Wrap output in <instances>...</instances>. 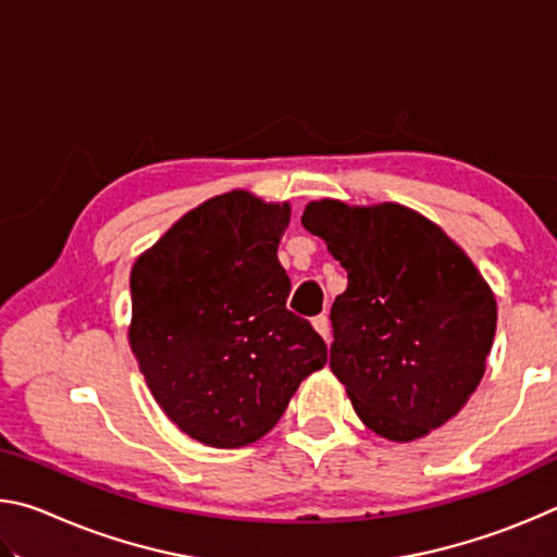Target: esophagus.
Masks as SVG:
<instances>
[{
    "label": "esophagus",
    "instance_id": "34e87169",
    "mask_svg": "<svg viewBox=\"0 0 557 557\" xmlns=\"http://www.w3.org/2000/svg\"><path fill=\"white\" fill-rule=\"evenodd\" d=\"M312 324H314V329H317V334L324 338V342H329V319H326V314H319V317H314L312 319Z\"/></svg>",
    "mask_w": 557,
    "mask_h": 557
}]
</instances>
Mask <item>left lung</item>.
Listing matches in <instances>:
<instances>
[{
    "instance_id": "8db88e82",
    "label": "left lung",
    "mask_w": 557,
    "mask_h": 557,
    "mask_svg": "<svg viewBox=\"0 0 557 557\" xmlns=\"http://www.w3.org/2000/svg\"><path fill=\"white\" fill-rule=\"evenodd\" d=\"M301 225L342 262L332 371L375 435L412 442L465 408L486 369L496 299L449 235L400 203H307Z\"/></svg>"
}]
</instances>
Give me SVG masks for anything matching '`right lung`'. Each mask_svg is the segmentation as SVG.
<instances>
[{"label": "right lung", "instance_id": "add662e5", "mask_svg": "<svg viewBox=\"0 0 557 557\" xmlns=\"http://www.w3.org/2000/svg\"><path fill=\"white\" fill-rule=\"evenodd\" d=\"M289 203L228 191L182 215L132 265L129 348L159 408L201 445L235 449L277 425L326 344L285 307L277 245Z\"/></svg>", "mask_w": 557, "mask_h": 557}]
</instances>
